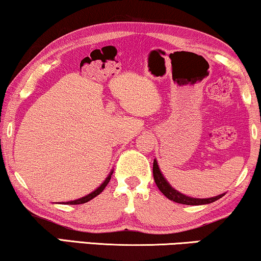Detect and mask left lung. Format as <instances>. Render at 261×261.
Segmentation results:
<instances>
[{
    "label": "left lung",
    "mask_w": 261,
    "mask_h": 261,
    "mask_svg": "<svg viewBox=\"0 0 261 261\" xmlns=\"http://www.w3.org/2000/svg\"><path fill=\"white\" fill-rule=\"evenodd\" d=\"M153 177H154V181L156 184V187L160 191L163 192L164 195L166 196L167 198L171 199V201L176 202V203H180V204H187V205H201V204H209V203H213L220 199L224 194L215 196V197H210V198H194V197H189L187 195L180 194L179 191H177L176 189H173L171 185L169 184L165 178H164L162 171H160L158 163L154 159L153 162Z\"/></svg>",
    "instance_id": "8db88e82"
}]
</instances>
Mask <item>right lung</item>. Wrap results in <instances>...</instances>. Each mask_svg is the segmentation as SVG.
<instances>
[{"label":"right lung","instance_id":"add662e5","mask_svg":"<svg viewBox=\"0 0 261 261\" xmlns=\"http://www.w3.org/2000/svg\"><path fill=\"white\" fill-rule=\"evenodd\" d=\"M112 174H113V171L112 172L109 173V176L106 178V180L103 181V183L99 185V187L96 189L95 191H92L91 194H89V195H87V196H84V197H82V198H78V199H74V201H70V202H66V203H64V204H83V203H87V202H89L90 201V199H92L94 197H96V196L97 195H99L101 194V192L105 190L106 189V187L107 185H108V183H109V180H110V178H112Z\"/></svg>","mask_w":261,"mask_h":261}]
</instances>
